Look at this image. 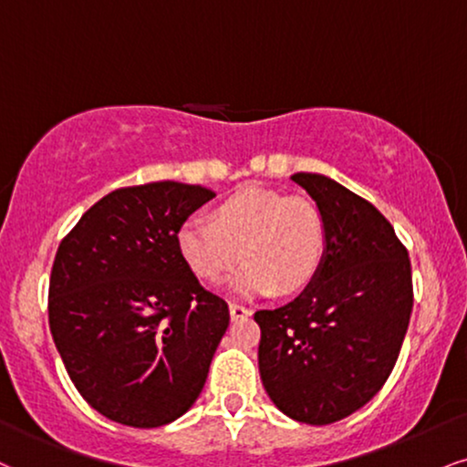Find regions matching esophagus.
Masks as SVG:
<instances>
[{
	"mask_svg": "<svg viewBox=\"0 0 467 467\" xmlns=\"http://www.w3.org/2000/svg\"><path fill=\"white\" fill-rule=\"evenodd\" d=\"M230 317L233 319H244V317H250L252 316V311L248 306H244V305H234V302H230Z\"/></svg>",
	"mask_w": 467,
	"mask_h": 467,
	"instance_id": "obj_1",
	"label": "esophagus"
}]
</instances>
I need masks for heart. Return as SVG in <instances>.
Instances as JSON below:
<instances>
[{
	"label": "heart",
	"instance_id": "b5f03b06",
	"mask_svg": "<svg viewBox=\"0 0 467 467\" xmlns=\"http://www.w3.org/2000/svg\"><path fill=\"white\" fill-rule=\"evenodd\" d=\"M178 254L193 276L215 285L245 258L228 280L234 296L297 294L311 285L324 261L322 215L305 198L245 184L213 209V222L191 217L176 234Z\"/></svg>",
	"mask_w": 467,
	"mask_h": 467
}]
</instances>
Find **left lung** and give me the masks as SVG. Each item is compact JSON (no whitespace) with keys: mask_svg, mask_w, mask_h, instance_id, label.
Masks as SVG:
<instances>
[{"mask_svg":"<svg viewBox=\"0 0 467 467\" xmlns=\"http://www.w3.org/2000/svg\"><path fill=\"white\" fill-rule=\"evenodd\" d=\"M291 180L322 215L324 261L296 300L254 313L258 372L287 418L324 426L358 411L389 379L413 308L411 263L368 200L324 173Z\"/></svg>","mask_w":467,"mask_h":467,"instance_id":"8db88e82","label":"left lung"}]
</instances>
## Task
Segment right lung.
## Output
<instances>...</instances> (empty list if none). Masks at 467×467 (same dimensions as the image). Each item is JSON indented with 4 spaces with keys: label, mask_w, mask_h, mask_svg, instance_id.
Returning <instances> with one entry per match:
<instances>
[{
    "label": "right lung",
    "mask_w": 467,
    "mask_h": 467,
    "mask_svg": "<svg viewBox=\"0 0 467 467\" xmlns=\"http://www.w3.org/2000/svg\"><path fill=\"white\" fill-rule=\"evenodd\" d=\"M215 193L150 182L104 195L56 252L49 330L67 374L104 418L156 429L193 407L230 313L178 254L176 234Z\"/></svg>",
    "instance_id": "1"
}]
</instances>
